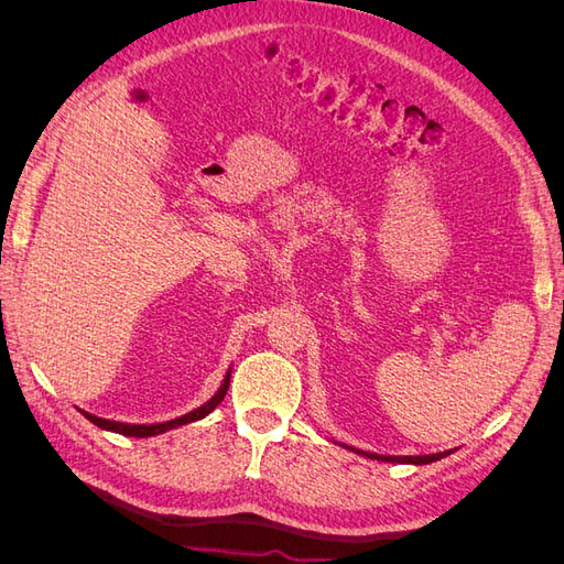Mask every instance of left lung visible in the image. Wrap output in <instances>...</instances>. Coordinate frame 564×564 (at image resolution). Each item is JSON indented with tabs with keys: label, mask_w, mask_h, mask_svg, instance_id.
<instances>
[{
	"label": "left lung",
	"mask_w": 564,
	"mask_h": 564,
	"mask_svg": "<svg viewBox=\"0 0 564 564\" xmlns=\"http://www.w3.org/2000/svg\"><path fill=\"white\" fill-rule=\"evenodd\" d=\"M346 447L355 454L360 456H367V458H377V460H383V464H412V466H425V464H433V460H440L452 454V449L447 452H440V454H423V456H386V454H373V452H362V449H355V447H348V445H340Z\"/></svg>",
	"instance_id": "obj_1"
}]
</instances>
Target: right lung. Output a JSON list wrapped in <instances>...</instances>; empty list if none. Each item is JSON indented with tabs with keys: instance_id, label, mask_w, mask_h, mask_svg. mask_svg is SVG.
Masks as SVG:
<instances>
[{
	"instance_id": "right-lung-1",
	"label": "right lung",
	"mask_w": 564,
	"mask_h": 564,
	"mask_svg": "<svg viewBox=\"0 0 564 564\" xmlns=\"http://www.w3.org/2000/svg\"><path fill=\"white\" fill-rule=\"evenodd\" d=\"M230 373H232V367L226 371V377H224V381H220V386H218V390L214 392V395L204 402V404H199L197 409H193V412H187V414H183V416H176V419H172V421H162V423H122V421H110V419H100V416H96V414H89V412H84V409H79V414L84 416V419H89L94 425H98L100 431H110V433H119V435H127V437H152V435H162V433H166V431H174V429H178V425H185V423H195V421H199V419H204V416H209L214 409L224 402V398H226V392H228V386H230Z\"/></svg>"
}]
</instances>
